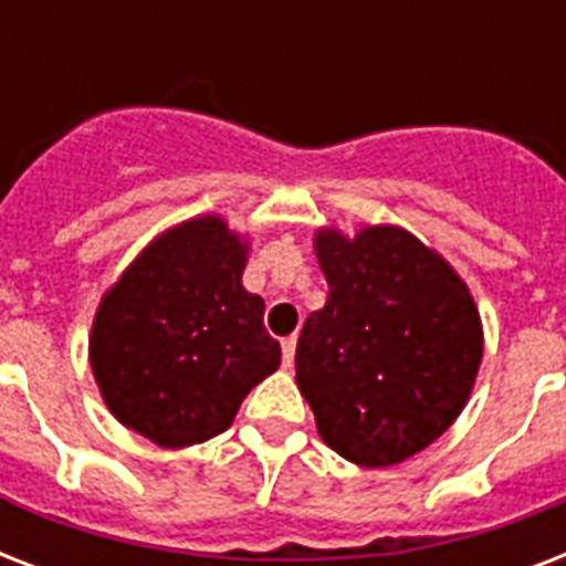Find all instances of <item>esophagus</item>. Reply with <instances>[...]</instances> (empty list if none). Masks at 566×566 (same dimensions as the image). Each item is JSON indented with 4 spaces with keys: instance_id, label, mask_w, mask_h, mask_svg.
<instances>
[{
    "instance_id": "esophagus-1",
    "label": "esophagus",
    "mask_w": 566,
    "mask_h": 566,
    "mask_svg": "<svg viewBox=\"0 0 566 566\" xmlns=\"http://www.w3.org/2000/svg\"><path fill=\"white\" fill-rule=\"evenodd\" d=\"M293 355H296V337H284L282 340V361L284 367H293Z\"/></svg>"
}]
</instances>
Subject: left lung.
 I'll use <instances>...</instances> for the list:
<instances>
[{
  "label": "left lung",
  "instance_id": "left-lung-1",
  "mask_svg": "<svg viewBox=\"0 0 566 566\" xmlns=\"http://www.w3.org/2000/svg\"><path fill=\"white\" fill-rule=\"evenodd\" d=\"M328 300L302 326L296 385L319 438L358 467L417 455L464 411L482 319L461 275L399 226L314 238Z\"/></svg>",
  "mask_w": 566,
  "mask_h": 566
}]
</instances>
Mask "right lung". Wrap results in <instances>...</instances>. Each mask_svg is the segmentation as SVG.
I'll return each mask as SVG.
<instances>
[{"label":"right lung","mask_w":566,"mask_h":566,"mask_svg":"<svg viewBox=\"0 0 566 566\" xmlns=\"http://www.w3.org/2000/svg\"><path fill=\"white\" fill-rule=\"evenodd\" d=\"M247 252L229 222L196 217L155 238L102 296L91 367L126 429L167 449L211 440L279 370L264 300L240 284Z\"/></svg>","instance_id":"obj_1"}]
</instances>
